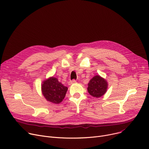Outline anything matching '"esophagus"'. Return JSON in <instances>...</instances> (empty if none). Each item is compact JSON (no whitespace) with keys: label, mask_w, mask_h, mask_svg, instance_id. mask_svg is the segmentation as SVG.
Returning a JSON list of instances; mask_svg holds the SVG:
<instances>
[{"label":"esophagus","mask_w":149,"mask_h":149,"mask_svg":"<svg viewBox=\"0 0 149 149\" xmlns=\"http://www.w3.org/2000/svg\"><path fill=\"white\" fill-rule=\"evenodd\" d=\"M76 80H70V81H69V83H68V85H72V84H75L76 83Z\"/></svg>","instance_id":"obj_1"}]
</instances>
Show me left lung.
<instances>
[{
    "instance_id": "8db88e82",
    "label": "left lung",
    "mask_w": 149,
    "mask_h": 149,
    "mask_svg": "<svg viewBox=\"0 0 149 149\" xmlns=\"http://www.w3.org/2000/svg\"><path fill=\"white\" fill-rule=\"evenodd\" d=\"M88 85L89 93L96 98L102 96L107 92L108 86L107 80L100 75L93 76Z\"/></svg>"
}]
</instances>
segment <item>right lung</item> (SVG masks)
I'll return each mask as SVG.
<instances>
[{
    "label": "right lung",
    "instance_id": "obj_1",
    "mask_svg": "<svg viewBox=\"0 0 149 149\" xmlns=\"http://www.w3.org/2000/svg\"><path fill=\"white\" fill-rule=\"evenodd\" d=\"M68 87L64 86L55 77H49L43 80L41 84V92L45 100L53 104H58L62 102Z\"/></svg>",
    "mask_w": 149,
    "mask_h": 149
}]
</instances>
